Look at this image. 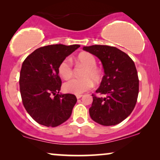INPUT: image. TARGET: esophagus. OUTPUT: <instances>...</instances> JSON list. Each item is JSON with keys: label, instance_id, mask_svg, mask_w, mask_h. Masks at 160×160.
<instances>
[{"label": "esophagus", "instance_id": "obj_1", "mask_svg": "<svg viewBox=\"0 0 160 160\" xmlns=\"http://www.w3.org/2000/svg\"><path fill=\"white\" fill-rule=\"evenodd\" d=\"M82 96H83L82 95H76V98H77V99H80V98H82Z\"/></svg>", "mask_w": 160, "mask_h": 160}]
</instances>
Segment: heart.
<instances>
[{
	"instance_id": "1",
	"label": "heart",
	"mask_w": 160,
	"mask_h": 160,
	"mask_svg": "<svg viewBox=\"0 0 160 160\" xmlns=\"http://www.w3.org/2000/svg\"><path fill=\"white\" fill-rule=\"evenodd\" d=\"M76 60L78 62L87 67L83 74L84 78H73L63 84V89L66 92L80 95L86 92L93 86V81L98 82L101 79V71L96 67V60L92 54L83 52L77 56ZM58 72L61 77L68 78L73 74V68L71 61L65 59L60 62L58 67Z\"/></svg>"
}]
</instances>
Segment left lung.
<instances>
[{
    "instance_id": "left-lung-1",
    "label": "left lung",
    "mask_w": 160,
    "mask_h": 160,
    "mask_svg": "<svg viewBox=\"0 0 160 160\" xmlns=\"http://www.w3.org/2000/svg\"><path fill=\"white\" fill-rule=\"evenodd\" d=\"M101 61L105 75L97 90L104 97L92 95L89 115L104 126L120 123L132 113L137 102L139 80L132 59L117 48L106 45L84 47Z\"/></svg>"
}]
</instances>
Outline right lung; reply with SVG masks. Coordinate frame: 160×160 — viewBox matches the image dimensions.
<instances>
[{"instance_id": "obj_1", "label": "right lung", "mask_w": 160, "mask_h": 160, "mask_svg": "<svg viewBox=\"0 0 160 160\" xmlns=\"http://www.w3.org/2000/svg\"><path fill=\"white\" fill-rule=\"evenodd\" d=\"M79 45H49L28 55L22 63L19 87L27 112L38 124L57 127L71 117L77 99L72 94L60 93L58 67Z\"/></svg>"}]
</instances>
